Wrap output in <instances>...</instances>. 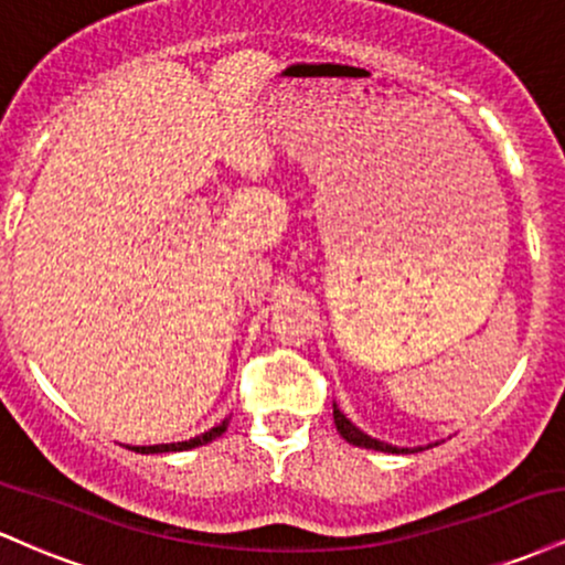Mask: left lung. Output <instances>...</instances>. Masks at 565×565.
Wrapping results in <instances>:
<instances>
[{
  "label": "left lung",
  "mask_w": 565,
  "mask_h": 565,
  "mask_svg": "<svg viewBox=\"0 0 565 565\" xmlns=\"http://www.w3.org/2000/svg\"><path fill=\"white\" fill-rule=\"evenodd\" d=\"M334 425H337V433H340V436L345 438L348 444L361 446V449H374V451H387V454H412V451H417V449H401V446H391V444H385V440L366 436L364 430H359V427L350 423L345 414L337 408V404H334ZM419 451H423V449H419Z\"/></svg>",
  "instance_id": "1"
}]
</instances>
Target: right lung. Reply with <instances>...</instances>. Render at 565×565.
<instances>
[{
	"label": "right lung",
	"mask_w": 565,
	"mask_h": 565,
	"mask_svg": "<svg viewBox=\"0 0 565 565\" xmlns=\"http://www.w3.org/2000/svg\"><path fill=\"white\" fill-rule=\"evenodd\" d=\"M228 430V419H223V423L212 427V430L201 433V436L191 438V440H178V444H157V446H129L132 451L138 454H164V451H188V449H196V446H204L210 444V440H215L223 436V433Z\"/></svg>",
	"instance_id": "add662e5"
}]
</instances>
